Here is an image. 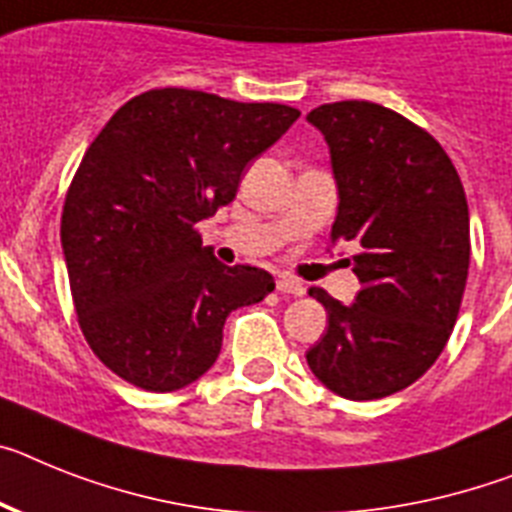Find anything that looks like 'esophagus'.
I'll return each instance as SVG.
<instances>
[{
    "label": "esophagus",
    "mask_w": 512,
    "mask_h": 512,
    "mask_svg": "<svg viewBox=\"0 0 512 512\" xmlns=\"http://www.w3.org/2000/svg\"><path fill=\"white\" fill-rule=\"evenodd\" d=\"M276 289L281 291V294L302 296V294H304V283H302V281H296V278H291V276H278Z\"/></svg>",
    "instance_id": "esophagus-1"
}]
</instances>
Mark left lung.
<instances>
[{
	"label": "left lung",
	"mask_w": 512,
	"mask_h": 512,
	"mask_svg": "<svg viewBox=\"0 0 512 512\" xmlns=\"http://www.w3.org/2000/svg\"><path fill=\"white\" fill-rule=\"evenodd\" d=\"M307 122L338 184L330 242H351L362 283L354 304L309 289L328 330L307 364L341 398L375 401L409 388L448 343L471 257L466 192L435 137L380 103H322Z\"/></svg>",
	"instance_id": "left-lung-1"
}]
</instances>
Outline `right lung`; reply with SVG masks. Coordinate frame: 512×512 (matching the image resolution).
<instances>
[{
    "label": "right lung",
    "mask_w": 512,
    "mask_h": 512,
    "mask_svg": "<svg viewBox=\"0 0 512 512\" xmlns=\"http://www.w3.org/2000/svg\"><path fill=\"white\" fill-rule=\"evenodd\" d=\"M299 119L283 103L187 88L127 101L85 150L62 210L77 322L122 380L171 393L221 354L223 322L276 281L218 263L197 223L236 197L242 171Z\"/></svg>",
    "instance_id": "add662e5"
}]
</instances>
